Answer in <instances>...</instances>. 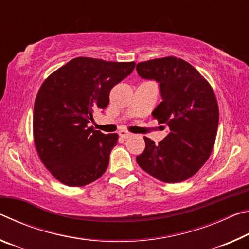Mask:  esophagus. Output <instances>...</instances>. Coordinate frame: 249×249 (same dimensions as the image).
Instances as JSON below:
<instances>
[{"instance_id":"1","label":"esophagus","mask_w":249,"mask_h":249,"mask_svg":"<svg viewBox=\"0 0 249 249\" xmlns=\"http://www.w3.org/2000/svg\"><path fill=\"white\" fill-rule=\"evenodd\" d=\"M119 135L121 137H123V138H128V137H130L132 136V133H129V132H127V130H121V132L119 133Z\"/></svg>"}]
</instances>
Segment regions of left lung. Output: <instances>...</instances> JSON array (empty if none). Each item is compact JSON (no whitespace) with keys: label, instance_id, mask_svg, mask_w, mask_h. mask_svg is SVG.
Wrapping results in <instances>:
<instances>
[{"label":"left lung","instance_id":"left-lung-1","mask_svg":"<svg viewBox=\"0 0 249 249\" xmlns=\"http://www.w3.org/2000/svg\"><path fill=\"white\" fill-rule=\"evenodd\" d=\"M136 70L159 83L162 101L151 114L169 128L157 145L144 137L145 150L136 161L162 182L187 180L209 159L215 142L218 105L212 87L195 67L174 56L140 62Z\"/></svg>","mask_w":249,"mask_h":249}]
</instances>
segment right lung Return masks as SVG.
Instances as JSON below:
<instances>
[{
  "instance_id": "right-lung-1",
  "label": "right lung",
  "mask_w": 249,
  "mask_h": 249,
  "mask_svg": "<svg viewBox=\"0 0 249 249\" xmlns=\"http://www.w3.org/2000/svg\"><path fill=\"white\" fill-rule=\"evenodd\" d=\"M135 62L78 57L41 84L34 105V142L44 166L69 187L102 176L119 135L88 127L109 102L112 88L133 72Z\"/></svg>"
}]
</instances>
